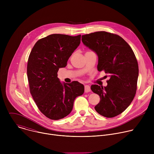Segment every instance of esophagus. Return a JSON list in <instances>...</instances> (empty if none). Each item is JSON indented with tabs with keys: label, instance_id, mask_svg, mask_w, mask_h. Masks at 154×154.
<instances>
[{
	"label": "esophagus",
	"instance_id": "1",
	"mask_svg": "<svg viewBox=\"0 0 154 154\" xmlns=\"http://www.w3.org/2000/svg\"><path fill=\"white\" fill-rule=\"evenodd\" d=\"M91 91L90 86L89 85H85V93H88Z\"/></svg>",
	"mask_w": 154,
	"mask_h": 154
}]
</instances>
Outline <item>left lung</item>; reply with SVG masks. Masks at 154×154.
Instances as JSON below:
<instances>
[{
    "label": "left lung",
    "instance_id": "obj_1",
    "mask_svg": "<svg viewBox=\"0 0 154 154\" xmlns=\"http://www.w3.org/2000/svg\"><path fill=\"white\" fill-rule=\"evenodd\" d=\"M82 41L97 54V70L110 76L106 86H91L100 99L94 108L104 117H115L130 105L137 92L139 69L135 54L122 38L112 33L86 34L82 35Z\"/></svg>",
    "mask_w": 154,
    "mask_h": 154
}]
</instances>
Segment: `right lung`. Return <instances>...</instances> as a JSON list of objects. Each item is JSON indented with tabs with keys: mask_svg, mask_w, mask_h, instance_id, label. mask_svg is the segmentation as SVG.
<instances>
[{
	"mask_svg": "<svg viewBox=\"0 0 154 154\" xmlns=\"http://www.w3.org/2000/svg\"><path fill=\"white\" fill-rule=\"evenodd\" d=\"M81 35L52 34L39 39L27 62L30 94L40 112L47 118L58 120L72 111L75 99L84 93V86L77 81L62 84L57 77L59 68L79 46Z\"/></svg>",
	"mask_w": 154,
	"mask_h": 154,
	"instance_id": "right-lung-1",
	"label": "right lung"
}]
</instances>
